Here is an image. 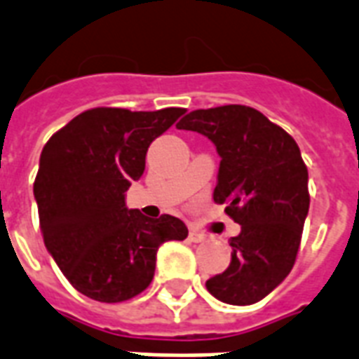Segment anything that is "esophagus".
<instances>
[{
  "mask_svg": "<svg viewBox=\"0 0 359 359\" xmlns=\"http://www.w3.org/2000/svg\"><path fill=\"white\" fill-rule=\"evenodd\" d=\"M188 239H190L191 243H201V241H205V235L199 233V231H190Z\"/></svg>",
  "mask_w": 359,
  "mask_h": 359,
  "instance_id": "obj_1",
  "label": "esophagus"
}]
</instances>
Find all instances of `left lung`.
<instances>
[{
	"mask_svg": "<svg viewBox=\"0 0 359 359\" xmlns=\"http://www.w3.org/2000/svg\"><path fill=\"white\" fill-rule=\"evenodd\" d=\"M198 131L220 156L212 199L241 226L229 239L228 269L205 286L229 305L269 295L294 267L309 215V173L299 147L267 116L246 105L191 111L177 124Z\"/></svg>",
	"mask_w": 359,
	"mask_h": 359,
	"instance_id": "1",
	"label": "left lung"
}]
</instances>
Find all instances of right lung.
Segmentation results:
<instances>
[{
    "mask_svg": "<svg viewBox=\"0 0 359 359\" xmlns=\"http://www.w3.org/2000/svg\"><path fill=\"white\" fill-rule=\"evenodd\" d=\"M184 113L180 107L137 111L97 107L48 139L34 196L48 254L81 294L120 303L147 290L156 252L188 228L171 215L128 209L126 191L144 173L150 143Z\"/></svg>",
    "mask_w": 359,
    "mask_h": 359,
    "instance_id": "obj_1",
    "label": "right lung"
}]
</instances>
